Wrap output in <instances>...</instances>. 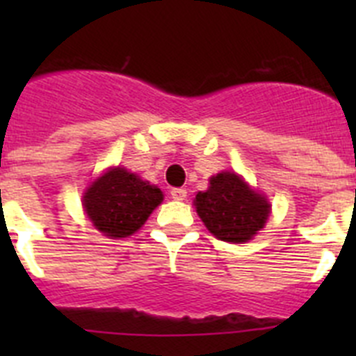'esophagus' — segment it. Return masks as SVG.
<instances>
[{
	"mask_svg": "<svg viewBox=\"0 0 356 356\" xmlns=\"http://www.w3.org/2000/svg\"><path fill=\"white\" fill-rule=\"evenodd\" d=\"M171 196H172V200H176V201H184L185 197H187V191H185L184 187H175L171 191Z\"/></svg>",
	"mask_w": 356,
	"mask_h": 356,
	"instance_id": "34e87169",
	"label": "esophagus"
}]
</instances>
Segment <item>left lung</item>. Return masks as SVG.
Here are the masks:
<instances>
[{
	"instance_id": "8db88e82",
	"label": "left lung",
	"mask_w": 356,
	"mask_h": 356,
	"mask_svg": "<svg viewBox=\"0 0 356 356\" xmlns=\"http://www.w3.org/2000/svg\"><path fill=\"white\" fill-rule=\"evenodd\" d=\"M194 205L210 234L234 244L250 241L269 217L266 197L251 191L235 172L213 176L209 191L196 194Z\"/></svg>"
}]
</instances>
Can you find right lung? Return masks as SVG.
<instances>
[{
    "label": "right lung",
    "mask_w": 356,
    "mask_h": 356,
    "mask_svg": "<svg viewBox=\"0 0 356 356\" xmlns=\"http://www.w3.org/2000/svg\"><path fill=\"white\" fill-rule=\"evenodd\" d=\"M159 187L121 168L99 176L83 196V209L99 232L112 238L128 237L162 203Z\"/></svg>",
    "instance_id": "right-lung-1"
}]
</instances>
